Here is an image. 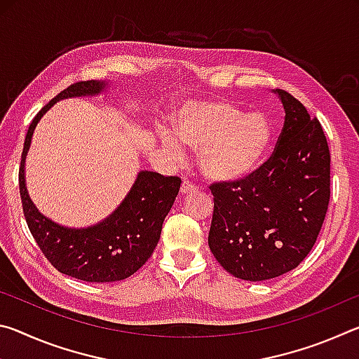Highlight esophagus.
Returning a JSON list of instances; mask_svg holds the SVG:
<instances>
[{"mask_svg": "<svg viewBox=\"0 0 359 359\" xmlns=\"http://www.w3.org/2000/svg\"><path fill=\"white\" fill-rule=\"evenodd\" d=\"M198 190V187L193 184L191 180H184L182 182V187H180V193L182 194H188V193H193V191H196Z\"/></svg>", "mask_w": 359, "mask_h": 359, "instance_id": "34e87169", "label": "esophagus"}]
</instances>
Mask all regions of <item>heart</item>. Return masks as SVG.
I'll return each mask as SVG.
<instances>
[{"label":"heart","mask_w":359,"mask_h":359,"mask_svg":"<svg viewBox=\"0 0 359 359\" xmlns=\"http://www.w3.org/2000/svg\"><path fill=\"white\" fill-rule=\"evenodd\" d=\"M172 135L163 142L172 151L182 145L199 150V168L205 177L229 182L258 168L271 145L269 120L259 112H245L228 101H193L180 107Z\"/></svg>","instance_id":"obj_1"}]
</instances>
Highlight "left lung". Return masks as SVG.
<instances>
[{
    "label": "left lung",
    "instance_id": "1",
    "mask_svg": "<svg viewBox=\"0 0 359 359\" xmlns=\"http://www.w3.org/2000/svg\"><path fill=\"white\" fill-rule=\"evenodd\" d=\"M285 123L271 156L248 175L212 184L209 247L242 280L274 278L302 263L323 226L331 196V155L317 117L277 88Z\"/></svg>",
    "mask_w": 359,
    "mask_h": 359
}]
</instances>
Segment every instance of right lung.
Listing matches in <instances>:
<instances>
[{
  "instance_id": "right-lung-1",
  "label": "right lung",
  "mask_w": 359,
  "mask_h": 359,
  "mask_svg": "<svg viewBox=\"0 0 359 359\" xmlns=\"http://www.w3.org/2000/svg\"><path fill=\"white\" fill-rule=\"evenodd\" d=\"M102 85L95 81L71 83L36 114L28 126L19 169L23 215L36 244L57 271L83 282L123 280L142 267L160 241L163 222L182 184L177 175L165 177L158 172H139L136 184L120 208L102 223L87 229L62 228L39 214L27 193L23 172L34 126L53 102L100 93Z\"/></svg>"
}]
</instances>
